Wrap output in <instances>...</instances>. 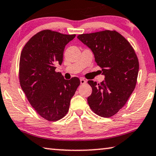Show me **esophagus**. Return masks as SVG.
<instances>
[{"label": "esophagus", "mask_w": 156, "mask_h": 156, "mask_svg": "<svg viewBox=\"0 0 156 156\" xmlns=\"http://www.w3.org/2000/svg\"><path fill=\"white\" fill-rule=\"evenodd\" d=\"M80 84L81 85H83V84H85L86 83H87V80H85L84 78H80Z\"/></svg>", "instance_id": "34e87169"}]
</instances>
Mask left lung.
Segmentation results:
<instances>
[{
  "label": "left lung",
  "mask_w": 156,
  "mask_h": 156,
  "mask_svg": "<svg viewBox=\"0 0 156 156\" xmlns=\"http://www.w3.org/2000/svg\"><path fill=\"white\" fill-rule=\"evenodd\" d=\"M78 38L92 51L105 76L98 84L87 81L92 89L88 104L98 115L111 117L124 106L135 88L138 58L129 42L115 31L80 34Z\"/></svg>",
  "instance_id": "left-lung-1"
}]
</instances>
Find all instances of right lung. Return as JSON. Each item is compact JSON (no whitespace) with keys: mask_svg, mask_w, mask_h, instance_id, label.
<instances>
[{"mask_svg":"<svg viewBox=\"0 0 156 156\" xmlns=\"http://www.w3.org/2000/svg\"><path fill=\"white\" fill-rule=\"evenodd\" d=\"M76 35L43 30L32 37L22 51L19 77L29 103L41 117L57 121L68 112L80 85L77 77L65 80L56 65L63 62L64 50Z\"/></svg>","mask_w":156,"mask_h":156,"instance_id":"right-lung-1","label":"right lung"}]
</instances>
